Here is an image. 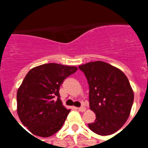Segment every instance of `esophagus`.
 <instances>
[{"label":"esophagus","mask_w":148,"mask_h":148,"mask_svg":"<svg viewBox=\"0 0 148 148\" xmlns=\"http://www.w3.org/2000/svg\"><path fill=\"white\" fill-rule=\"evenodd\" d=\"M77 109H78V111L80 112H85L86 109L85 107H80V108H77Z\"/></svg>","instance_id":"obj_1"}]
</instances>
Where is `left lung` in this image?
Segmentation results:
<instances>
[{
  "label": "left lung",
  "mask_w": 148,
  "mask_h": 148,
  "mask_svg": "<svg viewBox=\"0 0 148 148\" xmlns=\"http://www.w3.org/2000/svg\"><path fill=\"white\" fill-rule=\"evenodd\" d=\"M78 68L88 81L90 109L96 120L88 126L100 136L116 132L129 117L134 93L120 69L102 61L87 62Z\"/></svg>",
  "instance_id": "8db88e82"
}]
</instances>
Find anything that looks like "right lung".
<instances>
[{
  "label": "right lung",
  "instance_id": "add662e5",
  "mask_svg": "<svg viewBox=\"0 0 148 148\" xmlns=\"http://www.w3.org/2000/svg\"><path fill=\"white\" fill-rule=\"evenodd\" d=\"M77 70L76 66L47 63L28 71L18 88L16 111L31 133L49 137L61 128L71 109L62 105L59 88Z\"/></svg>",
  "mask_w": 148,
  "mask_h": 148
}]
</instances>
